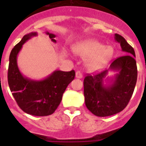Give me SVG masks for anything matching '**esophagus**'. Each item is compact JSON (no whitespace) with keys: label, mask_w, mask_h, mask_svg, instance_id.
<instances>
[{"label":"esophagus","mask_w":146,"mask_h":146,"mask_svg":"<svg viewBox=\"0 0 146 146\" xmlns=\"http://www.w3.org/2000/svg\"><path fill=\"white\" fill-rule=\"evenodd\" d=\"M76 77H77V78H79V79H81L82 77V74L80 72V71H77V72H76Z\"/></svg>","instance_id":"esophagus-1"}]
</instances>
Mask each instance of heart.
I'll list each match as a JSON object with an SVG mask.
<instances>
[{"label":"heart","mask_w":146,"mask_h":146,"mask_svg":"<svg viewBox=\"0 0 146 146\" xmlns=\"http://www.w3.org/2000/svg\"><path fill=\"white\" fill-rule=\"evenodd\" d=\"M74 51L80 57L88 58L86 67L91 72H99L106 67L114 52L112 47H107L94 39L80 42L74 46Z\"/></svg>","instance_id":"heart-1"}]
</instances>
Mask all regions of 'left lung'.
<instances>
[{
  "mask_svg": "<svg viewBox=\"0 0 146 146\" xmlns=\"http://www.w3.org/2000/svg\"><path fill=\"white\" fill-rule=\"evenodd\" d=\"M115 40L121 45L123 55L117 58L108 69L99 74H88L84 79L85 102L88 109L99 117L113 115L126 107L135 90L137 77L135 52L121 35L115 34ZM109 70L118 71L110 84L104 80ZM109 78H107V80Z\"/></svg>",
  "mask_w": 146,
  "mask_h": 146,
  "instance_id": "8db88e82",
  "label": "left lung"
}]
</instances>
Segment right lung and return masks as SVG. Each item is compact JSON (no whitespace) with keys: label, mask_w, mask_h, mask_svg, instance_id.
Here are the masks:
<instances>
[{"label":"right lung","mask_w":146,"mask_h":146,"mask_svg":"<svg viewBox=\"0 0 146 146\" xmlns=\"http://www.w3.org/2000/svg\"><path fill=\"white\" fill-rule=\"evenodd\" d=\"M51 41L56 43L53 33L46 32ZM36 32L25 35L12 49L9 55L8 83L17 103L25 113L36 116H47L55 112L61 102L68 85L74 79L75 72L55 70L46 78L34 80L23 76L17 66V55L23 45Z\"/></svg>","instance_id":"add662e5"}]
</instances>
